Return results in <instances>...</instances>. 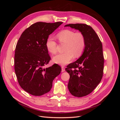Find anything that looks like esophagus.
Instances as JSON below:
<instances>
[{
	"label": "esophagus",
	"instance_id": "esophagus-1",
	"mask_svg": "<svg viewBox=\"0 0 120 120\" xmlns=\"http://www.w3.org/2000/svg\"><path fill=\"white\" fill-rule=\"evenodd\" d=\"M65 71V69L64 67H61V72H64Z\"/></svg>",
	"mask_w": 120,
	"mask_h": 120
}]
</instances>
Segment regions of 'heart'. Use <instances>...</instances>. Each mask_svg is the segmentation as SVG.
I'll list each match as a JSON object with an SVG mask.
<instances>
[{"label": "heart", "instance_id": "1", "mask_svg": "<svg viewBox=\"0 0 120 120\" xmlns=\"http://www.w3.org/2000/svg\"><path fill=\"white\" fill-rule=\"evenodd\" d=\"M56 37L60 43L66 44L64 48L66 52L54 56L53 57L54 63L64 65L71 62L74 56L78 57L82 55L86 46L85 36L82 32L65 30L58 33ZM45 45L47 50L50 53L55 54L56 52L57 43L52 37H50L47 39Z\"/></svg>", "mask_w": 120, "mask_h": 120}]
</instances>
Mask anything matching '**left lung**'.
Listing matches in <instances>:
<instances>
[{"label":"left lung","instance_id":"8db88e82","mask_svg":"<svg viewBox=\"0 0 120 120\" xmlns=\"http://www.w3.org/2000/svg\"><path fill=\"white\" fill-rule=\"evenodd\" d=\"M64 26L79 30L85 38L86 46L82 55L66 68L70 75L68 85L69 91L75 97H82L93 92L102 78L104 63L102 44L89 25L76 23Z\"/></svg>","mask_w":120,"mask_h":120}]
</instances>
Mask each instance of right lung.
Returning <instances> with one entry per match:
<instances>
[{
  "instance_id": "1",
  "label": "right lung",
  "mask_w": 120,
  "mask_h": 120,
  "mask_svg": "<svg viewBox=\"0 0 120 120\" xmlns=\"http://www.w3.org/2000/svg\"><path fill=\"white\" fill-rule=\"evenodd\" d=\"M62 23H35L22 32L18 41L14 70L21 88L32 95L39 96L49 92L53 79L60 73V67L57 64L46 68L43 67L50 60L46 40Z\"/></svg>"
}]
</instances>
